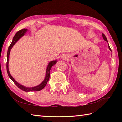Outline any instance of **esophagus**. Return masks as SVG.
Instances as JSON below:
<instances>
[{
	"instance_id": "1",
	"label": "esophagus",
	"mask_w": 122,
	"mask_h": 122,
	"mask_svg": "<svg viewBox=\"0 0 122 122\" xmlns=\"http://www.w3.org/2000/svg\"><path fill=\"white\" fill-rule=\"evenodd\" d=\"M62 58L63 59V60H66V59H67V58H68V56L67 55H66V54H63V56H62Z\"/></svg>"
}]
</instances>
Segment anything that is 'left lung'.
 Returning a JSON list of instances; mask_svg holds the SVG:
<instances>
[{
	"label": "left lung",
	"instance_id": "8db88e82",
	"mask_svg": "<svg viewBox=\"0 0 122 122\" xmlns=\"http://www.w3.org/2000/svg\"><path fill=\"white\" fill-rule=\"evenodd\" d=\"M102 36H103V39H104V40L105 41H107V42H108V40H107V38H106V36H105V35H104V34H103V33H102ZM108 47H109V49H110V51H111V48H110V46H109V44H108Z\"/></svg>",
	"mask_w": 122,
	"mask_h": 122
}]
</instances>
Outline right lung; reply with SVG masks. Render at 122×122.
I'll list each match as a JSON object with an SVG mask.
<instances>
[{"label": "right lung", "instance_id": "1", "mask_svg": "<svg viewBox=\"0 0 122 122\" xmlns=\"http://www.w3.org/2000/svg\"><path fill=\"white\" fill-rule=\"evenodd\" d=\"M27 29H22L21 30H19L18 32L16 33L15 36H14L13 40H12V43L11 45H10L9 47V48H8L7 51V63H6V68H7V71L8 75H9V77L11 78V79L13 81V82L15 83L16 86H18V88H20V89L24 91V92H38V91H40L42 90V89H44V87L47 83V82L48 81L49 76H50V70L51 68L53 67V66L55 65V63L57 62V60H53L51 62H49V63L48 64V66L47 67L46 69V76H45V79L41 83L39 84V85L36 86H34V87H26V86H24L23 85H21V84H19L18 82H16L14 78L12 77L11 76V74L10 73L9 69V57H10V51H11V49L12 47L14 46V45L15 44V43L17 42V41L19 40V39L21 38V37L23 36L25 34H26V33L27 32Z\"/></svg>", "mask_w": 122, "mask_h": 122}]
</instances>
